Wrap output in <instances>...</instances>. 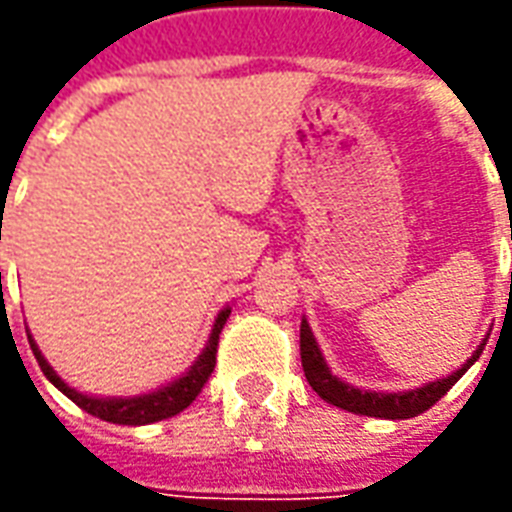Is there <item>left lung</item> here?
I'll use <instances>...</instances> for the list:
<instances>
[{"label": "left lung", "mask_w": 512, "mask_h": 512, "mask_svg": "<svg viewBox=\"0 0 512 512\" xmlns=\"http://www.w3.org/2000/svg\"><path fill=\"white\" fill-rule=\"evenodd\" d=\"M485 343H488V337H485L483 345L474 351L472 359H466V365H463L461 370H455L452 376L439 378V381L419 386V389H411V392H395V395L386 392V395H381V392H362V389H354V386L343 384L340 378H334L332 373H329L326 362H323L321 351H318V343H315V337H312L310 332V323L301 321V367H304V376H307L312 389H315L326 403H332V406L354 411V414H362V417L408 419L417 417L422 411H428L433 403H439L441 397L447 395L452 386H455V381L480 359Z\"/></svg>", "instance_id": "1"}]
</instances>
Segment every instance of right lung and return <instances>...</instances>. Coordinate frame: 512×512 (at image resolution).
Returning <instances> with one entry per match:
<instances>
[{
    "label": "right lung",
    "mask_w": 512,
    "mask_h": 512,
    "mask_svg": "<svg viewBox=\"0 0 512 512\" xmlns=\"http://www.w3.org/2000/svg\"><path fill=\"white\" fill-rule=\"evenodd\" d=\"M230 318V310L219 312V318L213 323L211 340L205 345L202 356L194 362L189 373L178 381H172L164 389L158 392H150V395H139V397H115V400H104V397H87L82 392H76L71 386L65 384L54 370L49 367V362L43 359V354L38 351L35 340L29 337V348L32 354L38 359L40 370L43 376L49 378L51 384L60 389L62 395H68L79 408H84L87 414H93L98 419H106V422H115V425H150V422H158V419H169L180 414L183 408H189L194 403V397L200 395L202 386L208 384L211 378L213 367H216V348H219V334H222L224 323Z\"/></svg>",
    "instance_id": "right-lung-1"
}]
</instances>
